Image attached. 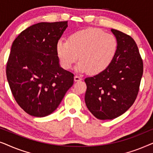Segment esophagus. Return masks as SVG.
Wrapping results in <instances>:
<instances>
[{
  "mask_svg": "<svg viewBox=\"0 0 153 153\" xmlns=\"http://www.w3.org/2000/svg\"><path fill=\"white\" fill-rule=\"evenodd\" d=\"M74 81H81L82 80V78H81V77H80V76H74Z\"/></svg>",
  "mask_w": 153,
  "mask_h": 153,
  "instance_id": "obj_1",
  "label": "esophagus"
}]
</instances>
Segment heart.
Returning <instances> with one entry per match:
<instances>
[{"label": "heart", "instance_id": "b5f03b06", "mask_svg": "<svg viewBox=\"0 0 153 153\" xmlns=\"http://www.w3.org/2000/svg\"><path fill=\"white\" fill-rule=\"evenodd\" d=\"M118 48V40L114 35L90 28L73 33L69 39H60L56 44V53L64 69H70L79 58L77 72L95 75L110 65Z\"/></svg>", "mask_w": 153, "mask_h": 153}]
</instances>
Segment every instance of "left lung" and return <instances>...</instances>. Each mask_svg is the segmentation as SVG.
Wrapping results in <instances>:
<instances>
[{"label":"left lung","instance_id":"obj_1","mask_svg":"<svg viewBox=\"0 0 153 153\" xmlns=\"http://www.w3.org/2000/svg\"><path fill=\"white\" fill-rule=\"evenodd\" d=\"M118 42L116 56L105 70L85 79V102L100 120H111L127 111L137 99L143 72V60L132 37L111 29Z\"/></svg>","mask_w":153,"mask_h":153}]
</instances>
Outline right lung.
<instances>
[{
	"label": "right lung",
	"mask_w": 153,
	"mask_h": 153,
	"mask_svg": "<svg viewBox=\"0 0 153 153\" xmlns=\"http://www.w3.org/2000/svg\"><path fill=\"white\" fill-rule=\"evenodd\" d=\"M67 27L68 21L38 23L12 43L7 79L16 102L30 116L52 114L74 83V74L60 66L56 53V44Z\"/></svg>",
	"instance_id": "1"
}]
</instances>
